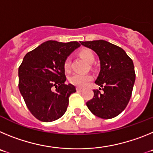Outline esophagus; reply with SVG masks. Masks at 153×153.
<instances>
[{"instance_id": "esophagus-1", "label": "esophagus", "mask_w": 153, "mask_h": 153, "mask_svg": "<svg viewBox=\"0 0 153 153\" xmlns=\"http://www.w3.org/2000/svg\"><path fill=\"white\" fill-rule=\"evenodd\" d=\"M76 90H77V91H82L83 89L80 88V87H76Z\"/></svg>"}]
</instances>
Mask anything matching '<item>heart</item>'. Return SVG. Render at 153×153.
Returning <instances> with one entry per match:
<instances>
[{"mask_svg":"<svg viewBox=\"0 0 153 153\" xmlns=\"http://www.w3.org/2000/svg\"><path fill=\"white\" fill-rule=\"evenodd\" d=\"M79 54L81 57L84 59L87 63H92L95 60V56L90 50L83 49L79 52ZM70 58H67L64 61L63 67L66 71H70ZM92 79V76L90 74H75L70 77V83L78 87H83L88 84V83Z\"/></svg>","mask_w":153,"mask_h":153,"instance_id":"heart-1","label":"heart"}]
</instances>
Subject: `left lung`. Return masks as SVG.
<instances>
[{
	"label": "left lung",
	"instance_id": "obj_1",
	"mask_svg": "<svg viewBox=\"0 0 153 153\" xmlns=\"http://www.w3.org/2000/svg\"><path fill=\"white\" fill-rule=\"evenodd\" d=\"M80 44L96 52L100 60V71L95 83L102 89L93 90L94 96L86 106L100 118H114L123 111L130 100L136 79L133 62L121 47L106 40Z\"/></svg>",
	"mask_w": 153,
	"mask_h": 153
}]
</instances>
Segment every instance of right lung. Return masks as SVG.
<instances>
[{
	"instance_id": "obj_1",
	"label": "right lung",
	"mask_w": 153,
	"mask_h": 153,
	"mask_svg": "<svg viewBox=\"0 0 153 153\" xmlns=\"http://www.w3.org/2000/svg\"><path fill=\"white\" fill-rule=\"evenodd\" d=\"M80 44L48 40L28 52L18 69L19 90L28 109L42 122L58 120L67 111L74 85L66 84L63 67Z\"/></svg>"
}]
</instances>
